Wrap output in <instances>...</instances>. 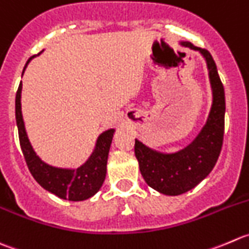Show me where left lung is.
I'll list each match as a JSON object with an SVG mask.
<instances>
[{"instance_id":"obj_1","label":"left lung","mask_w":249,"mask_h":249,"mask_svg":"<svg viewBox=\"0 0 249 249\" xmlns=\"http://www.w3.org/2000/svg\"><path fill=\"white\" fill-rule=\"evenodd\" d=\"M180 44L200 52L207 64L213 95L207 122L188 146L177 152L157 151L138 139L134 144V154L144 180L150 188L168 196L191 190L211 173L220 154L224 138L225 93L215 63L207 49L195 47L191 42H180Z\"/></svg>"}]
</instances>
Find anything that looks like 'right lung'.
I'll list each match as a JSON object with an SVG mask.
<instances>
[{
  "label": "right lung",
  "mask_w": 249,
  "mask_h": 249,
  "mask_svg": "<svg viewBox=\"0 0 249 249\" xmlns=\"http://www.w3.org/2000/svg\"><path fill=\"white\" fill-rule=\"evenodd\" d=\"M35 56L33 55L29 58L24 66L23 73L31 59ZM21 88L23 85L20 82L16 95V120L21 151L25 157L30 173L42 188L58 196L59 198L69 201H83L92 197L102 188L107 177V156H109L115 129L111 128L105 130L98 137L92 155L78 168H59V167L51 166L42 161L36 155L26 134L23 114H21Z\"/></svg>",
  "instance_id": "add662e5"
}]
</instances>
